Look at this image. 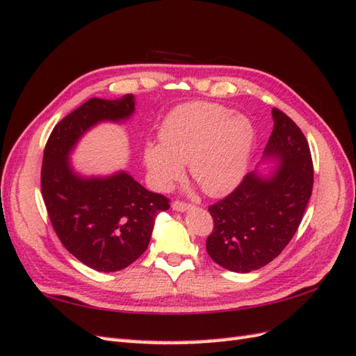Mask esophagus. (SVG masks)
Here are the masks:
<instances>
[{"label": "esophagus", "instance_id": "esophagus-1", "mask_svg": "<svg viewBox=\"0 0 356 356\" xmlns=\"http://www.w3.org/2000/svg\"><path fill=\"white\" fill-rule=\"evenodd\" d=\"M171 208H172L174 211H177V213H184V211H188L190 208H193V205H190V203H185V202L176 200V202H172Z\"/></svg>", "mask_w": 356, "mask_h": 356}]
</instances>
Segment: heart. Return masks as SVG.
Segmentation results:
<instances>
[{
  "label": "heart",
  "mask_w": 356,
  "mask_h": 356,
  "mask_svg": "<svg viewBox=\"0 0 356 356\" xmlns=\"http://www.w3.org/2000/svg\"><path fill=\"white\" fill-rule=\"evenodd\" d=\"M161 142H149L143 161L151 182L168 190L190 166L209 195L228 194L245 177L255 143L251 119L214 102L179 105L163 119Z\"/></svg>",
  "instance_id": "1"
}]
</instances>
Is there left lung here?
Instances as JSON below:
<instances>
[{
    "label": "left lung",
    "instance_id": "left-lung-1",
    "mask_svg": "<svg viewBox=\"0 0 356 356\" xmlns=\"http://www.w3.org/2000/svg\"><path fill=\"white\" fill-rule=\"evenodd\" d=\"M274 130L264 159L278 166L269 176L252 171L220 202L211 205L214 229L207 238V252L232 272L266 266L289 243L303 218L314 186L309 143L293 120L272 108Z\"/></svg>",
    "mask_w": 356,
    "mask_h": 356
}]
</instances>
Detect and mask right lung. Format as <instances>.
Instances as JSON below:
<instances>
[{"label": "right lung", "mask_w": 356, "mask_h": 356, "mask_svg": "<svg viewBox=\"0 0 356 356\" xmlns=\"http://www.w3.org/2000/svg\"><path fill=\"white\" fill-rule=\"evenodd\" d=\"M134 113V96L92 97L67 115L44 148L41 193L50 222L67 251L86 266L116 272L148 248L154 218L170 208L162 194L145 190L125 171L84 177L73 170L70 153L90 128L122 122Z\"/></svg>", "instance_id": "obj_1"}]
</instances>
